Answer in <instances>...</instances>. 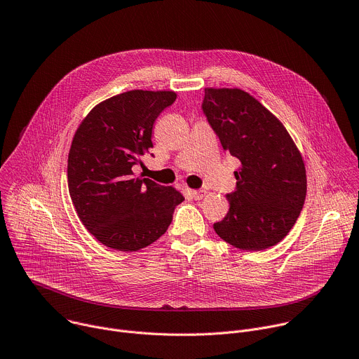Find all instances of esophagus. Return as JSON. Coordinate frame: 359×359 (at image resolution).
I'll return each instance as SVG.
<instances>
[{
  "label": "esophagus",
  "mask_w": 359,
  "mask_h": 359,
  "mask_svg": "<svg viewBox=\"0 0 359 359\" xmlns=\"http://www.w3.org/2000/svg\"><path fill=\"white\" fill-rule=\"evenodd\" d=\"M205 194H206L205 189H194V191H191V196H192L194 199H196V201L202 199V198L205 196Z\"/></svg>",
  "instance_id": "esophagus-1"
}]
</instances>
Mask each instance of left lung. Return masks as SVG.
Wrapping results in <instances>:
<instances>
[{
  "instance_id": "obj_1",
  "label": "left lung",
  "mask_w": 359,
  "mask_h": 359,
  "mask_svg": "<svg viewBox=\"0 0 359 359\" xmlns=\"http://www.w3.org/2000/svg\"><path fill=\"white\" fill-rule=\"evenodd\" d=\"M202 111L224 151L238 158L236 189L215 232L242 250H263L294 226L307 192L306 167L284 126L241 89H205Z\"/></svg>"
}]
</instances>
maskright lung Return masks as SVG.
<instances>
[{"label": "right lung", "instance_id": "1", "mask_svg": "<svg viewBox=\"0 0 359 359\" xmlns=\"http://www.w3.org/2000/svg\"><path fill=\"white\" fill-rule=\"evenodd\" d=\"M174 92L130 90L86 116L67 157V187L86 229L107 248L135 252L163 236L184 196L133 167L153 147V127ZM153 156V154H151Z\"/></svg>", "mask_w": 359, "mask_h": 359}]
</instances>
